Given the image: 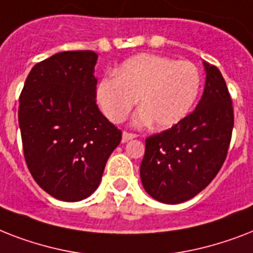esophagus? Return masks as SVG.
<instances>
[{"instance_id":"obj_1","label":"esophagus","mask_w":253,"mask_h":253,"mask_svg":"<svg viewBox=\"0 0 253 253\" xmlns=\"http://www.w3.org/2000/svg\"><path fill=\"white\" fill-rule=\"evenodd\" d=\"M136 138V134H132V132H127V131H123L122 134V140L123 142H128L131 139Z\"/></svg>"}]
</instances>
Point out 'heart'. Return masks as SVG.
Here are the masks:
<instances>
[{"label":"heart","mask_w":253,"mask_h":253,"mask_svg":"<svg viewBox=\"0 0 253 253\" xmlns=\"http://www.w3.org/2000/svg\"><path fill=\"white\" fill-rule=\"evenodd\" d=\"M201 73L190 61L154 53L131 57L105 77L97 86V99L111 122H123L139 102L134 125L155 122L158 128H170L186 118L201 90Z\"/></svg>","instance_id":"1"}]
</instances>
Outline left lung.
Returning a JSON list of instances; mask_svg holds the SVG:
<instances>
[{"mask_svg": "<svg viewBox=\"0 0 253 253\" xmlns=\"http://www.w3.org/2000/svg\"><path fill=\"white\" fill-rule=\"evenodd\" d=\"M204 65L206 83L196 110L146 139L140 180L146 192L163 204H181L197 196L227 156L234 128L231 95L219 69Z\"/></svg>", "mask_w": 253, "mask_h": 253, "instance_id": "obj_1", "label": "left lung"}]
</instances>
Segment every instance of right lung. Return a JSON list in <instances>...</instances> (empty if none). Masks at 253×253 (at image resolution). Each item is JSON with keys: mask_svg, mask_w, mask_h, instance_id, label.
Segmentation results:
<instances>
[{"mask_svg": "<svg viewBox=\"0 0 253 253\" xmlns=\"http://www.w3.org/2000/svg\"><path fill=\"white\" fill-rule=\"evenodd\" d=\"M93 51H65L34 65L19 97L26 164L49 196L76 202L98 188L122 131L99 111Z\"/></svg>", "mask_w": 253, "mask_h": 253, "instance_id": "1", "label": "right lung"}]
</instances>
